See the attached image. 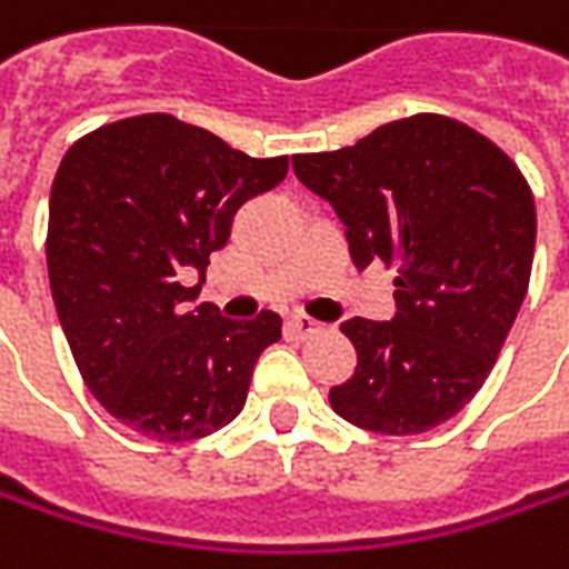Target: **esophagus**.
Segmentation results:
<instances>
[{"mask_svg": "<svg viewBox=\"0 0 569 569\" xmlns=\"http://www.w3.org/2000/svg\"><path fill=\"white\" fill-rule=\"evenodd\" d=\"M288 329H291L295 339H310V336H320L327 327H323L320 320L307 317V313H295V317L288 320Z\"/></svg>", "mask_w": 569, "mask_h": 569, "instance_id": "34e87169", "label": "esophagus"}]
</instances>
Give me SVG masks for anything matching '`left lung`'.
I'll return each instance as SVG.
<instances>
[{"label": "left lung", "instance_id": "left-lung-1", "mask_svg": "<svg viewBox=\"0 0 569 569\" xmlns=\"http://www.w3.org/2000/svg\"><path fill=\"white\" fill-rule=\"evenodd\" d=\"M295 172L346 223L358 269H397V317H352L356 375L329 403L358 429L419 436L465 410L516 323L535 259V194L490 137L448 114L381 124Z\"/></svg>", "mask_w": 569, "mask_h": 569}]
</instances>
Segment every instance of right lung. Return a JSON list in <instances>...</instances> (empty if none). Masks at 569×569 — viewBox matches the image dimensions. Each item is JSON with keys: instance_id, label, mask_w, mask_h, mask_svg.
<instances>
[{"instance_id": "add662e5", "label": "right lung", "mask_w": 569, "mask_h": 569, "mask_svg": "<svg viewBox=\"0 0 569 569\" xmlns=\"http://www.w3.org/2000/svg\"><path fill=\"white\" fill-rule=\"evenodd\" d=\"M288 157L252 159L172 114L79 137L50 188L47 271L76 368L104 410L157 441H194L240 416L281 317L188 310L233 213L281 186Z\"/></svg>"}]
</instances>
